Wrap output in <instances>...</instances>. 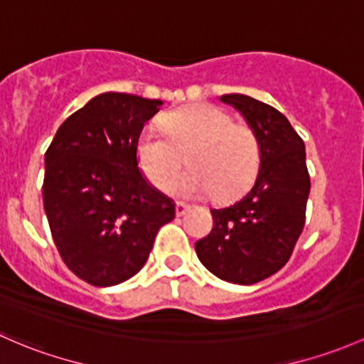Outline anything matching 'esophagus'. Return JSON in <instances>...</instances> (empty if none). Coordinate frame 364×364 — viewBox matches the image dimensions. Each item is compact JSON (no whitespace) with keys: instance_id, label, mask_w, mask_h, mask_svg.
<instances>
[{"instance_id":"esophagus-1","label":"esophagus","mask_w":364,"mask_h":364,"mask_svg":"<svg viewBox=\"0 0 364 364\" xmlns=\"http://www.w3.org/2000/svg\"><path fill=\"white\" fill-rule=\"evenodd\" d=\"M188 211H190L188 204H183V202H178V204H176V214H178V216H183V214H186Z\"/></svg>"}]
</instances>
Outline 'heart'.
<instances>
[{
  "label": "heart",
  "mask_w": 364,
  "mask_h": 364,
  "mask_svg": "<svg viewBox=\"0 0 364 364\" xmlns=\"http://www.w3.org/2000/svg\"><path fill=\"white\" fill-rule=\"evenodd\" d=\"M160 131L148 125L136 144L139 169L155 188L167 190L186 164L190 171L174 190L186 197L232 198L247 188L262 160L255 129L233 122L225 109L192 105L164 114Z\"/></svg>",
  "instance_id": "1"
}]
</instances>
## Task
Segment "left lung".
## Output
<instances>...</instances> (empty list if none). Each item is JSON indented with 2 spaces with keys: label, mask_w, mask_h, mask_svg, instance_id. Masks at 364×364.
Listing matches in <instances>:
<instances>
[{
  "label": "left lung",
  "mask_w": 364,
  "mask_h": 364,
  "mask_svg": "<svg viewBox=\"0 0 364 364\" xmlns=\"http://www.w3.org/2000/svg\"><path fill=\"white\" fill-rule=\"evenodd\" d=\"M235 106L262 146L252 188L228 208L211 209L213 230L195 242L198 259L216 277L255 284L288 263L305 225L311 176L305 144L288 118L242 94L221 95Z\"/></svg>",
  "instance_id": "left-lung-1"
}]
</instances>
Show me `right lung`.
<instances>
[{
  "mask_svg": "<svg viewBox=\"0 0 364 364\" xmlns=\"http://www.w3.org/2000/svg\"><path fill=\"white\" fill-rule=\"evenodd\" d=\"M159 99L106 92L66 118L45 153L43 208L60 258L92 286L143 269L156 232L174 220L169 197L148 185L136 144Z\"/></svg>",
  "mask_w": 364,
  "mask_h": 364,
  "instance_id": "obj_1",
  "label": "right lung"
}]
</instances>
